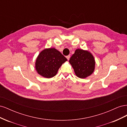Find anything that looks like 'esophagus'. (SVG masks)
I'll use <instances>...</instances> for the list:
<instances>
[{"instance_id": "esophagus-1", "label": "esophagus", "mask_w": 127, "mask_h": 127, "mask_svg": "<svg viewBox=\"0 0 127 127\" xmlns=\"http://www.w3.org/2000/svg\"><path fill=\"white\" fill-rule=\"evenodd\" d=\"M70 56L69 55L66 56V58H67V60H69V59H70Z\"/></svg>"}]
</instances>
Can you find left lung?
I'll return each mask as SVG.
<instances>
[{
    "mask_svg": "<svg viewBox=\"0 0 127 127\" xmlns=\"http://www.w3.org/2000/svg\"><path fill=\"white\" fill-rule=\"evenodd\" d=\"M75 75L80 78L91 75L95 68V60L92 53L88 50L77 49L69 61Z\"/></svg>",
    "mask_w": 127,
    "mask_h": 127,
    "instance_id": "obj_1",
    "label": "left lung"
}]
</instances>
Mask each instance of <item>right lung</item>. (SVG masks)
<instances>
[{
  "label": "right lung",
  "mask_w": 127,
  "mask_h": 127,
  "mask_svg": "<svg viewBox=\"0 0 127 127\" xmlns=\"http://www.w3.org/2000/svg\"><path fill=\"white\" fill-rule=\"evenodd\" d=\"M67 61L60 51L55 48H46L37 57L35 68L40 75L47 78L56 76L59 69Z\"/></svg>",
  "instance_id": "obj_1"
}]
</instances>
